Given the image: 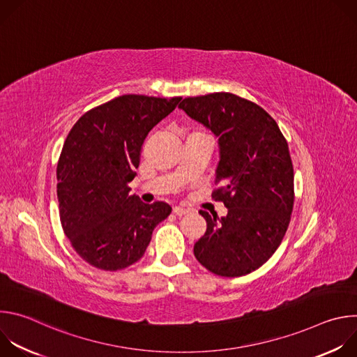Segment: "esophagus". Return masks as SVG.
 <instances>
[{
  "mask_svg": "<svg viewBox=\"0 0 357 357\" xmlns=\"http://www.w3.org/2000/svg\"><path fill=\"white\" fill-rule=\"evenodd\" d=\"M172 212H174V215H176V216H185V215H188V213H189V211H188V209L181 208V206H175V208L172 209Z\"/></svg>",
  "mask_w": 357,
  "mask_h": 357,
  "instance_id": "obj_1",
  "label": "esophagus"
}]
</instances>
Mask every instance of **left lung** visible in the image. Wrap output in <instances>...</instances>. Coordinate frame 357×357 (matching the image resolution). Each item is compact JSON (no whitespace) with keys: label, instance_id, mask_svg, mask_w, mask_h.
Instances as JSON below:
<instances>
[{"label":"left lung","instance_id":"left-lung-1","mask_svg":"<svg viewBox=\"0 0 357 357\" xmlns=\"http://www.w3.org/2000/svg\"><path fill=\"white\" fill-rule=\"evenodd\" d=\"M192 120L219 139L213 192L227 208L219 218L199 213L206 233L193 247L196 260L222 277H241L260 268L278 248L294 206V169L287 139L275 120L252 101L231 93L183 98Z\"/></svg>","mask_w":357,"mask_h":357}]
</instances>
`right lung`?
Returning <instances> with one entry per match:
<instances>
[{"label":"right lung","instance_id":"1","mask_svg":"<svg viewBox=\"0 0 357 357\" xmlns=\"http://www.w3.org/2000/svg\"><path fill=\"white\" fill-rule=\"evenodd\" d=\"M182 97L124 94L84 113L63 144L56 168L59 215L79 256L116 271L137 263L172 208L130 193L148 132Z\"/></svg>","mask_w":357,"mask_h":357}]
</instances>
